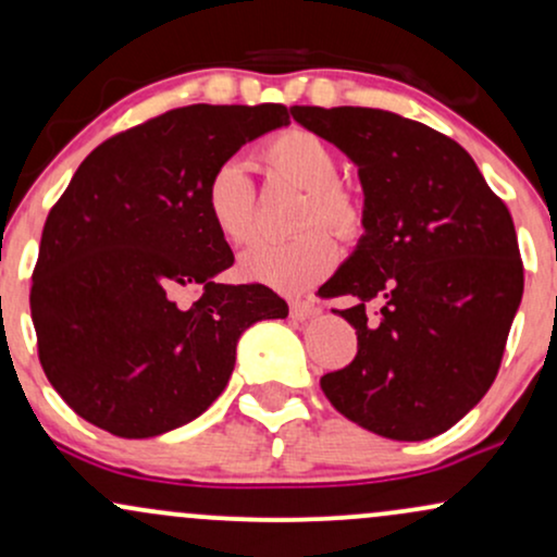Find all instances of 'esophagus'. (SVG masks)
<instances>
[{
	"label": "esophagus",
	"mask_w": 557,
	"mask_h": 557,
	"mask_svg": "<svg viewBox=\"0 0 557 557\" xmlns=\"http://www.w3.org/2000/svg\"><path fill=\"white\" fill-rule=\"evenodd\" d=\"M317 311H319V306L314 304V300H309V298L290 300V317L293 319H309V317H314Z\"/></svg>",
	"instance_id": "34e87169"
}]
</instances>
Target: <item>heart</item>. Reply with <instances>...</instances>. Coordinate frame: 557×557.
Masks as SVG:
<instances>
[{
    "label": "heart",
    "mask_w": 557,
    "mask_h": 557,
    "mask_svg": "<svg viewBox=\"0 0 557 557\" xmlns=\"http://www.w3.org/2000/svg\"><path fill=\"white\" fill-rule=\"evenodd\" d=\"M267 175L306 190L296 230L285 243H259L243 257V272L285 293L311 287L330 274L337 261V238H356L363 227V207L341 181V159L317 133L290 127L259 149ZM203 203L216 233L227 243L246 246L257 235V188L235 159L216 164L203 188ZM324 226L329 228L323 230Z\"/></svg>",
    "instance_id": "heart-1"
}]
</instances>
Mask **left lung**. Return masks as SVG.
Here are the masks:
<instances>
[{"instance_id": "1", "label": "left lung", "mask_w": 557, "mask_h": 557, "mask_svg": "<svg viewBox=\"0 0 557 557\" xmlns=\"http://www.w3.org/2000/svg\"><path fill=\"white\" fill-rule=\"evenodd\" d=\"M293 120L359 164L363 235L319 296L359 350L319 380L345 419L389 440H430L484 398L523 296L516 227L456 140L369 107H293ZM383 298L381 314L366 306Z\"/></svg>"}]
</instances>
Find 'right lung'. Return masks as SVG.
<instances>
[{
	"label": "right lung",
	"instance_id": "1",
	"mask_svg": "<svg viewBox=\"0 0 557 557\" xmlns=\"http://www.w3.org/2000/svg\"><path fill=\"white\" fill-rule=\"evenodd\" d=\"M287 123L283 104H190L83 159L30 285L38 361L78 417L131 440L188 424L225 389L243 330L287 317L267 285L216 280L235 257L203 203L216 164Z\"/></svg>",
	"mask_w": 557,
	"mask_h": 557
}]
</instances>
